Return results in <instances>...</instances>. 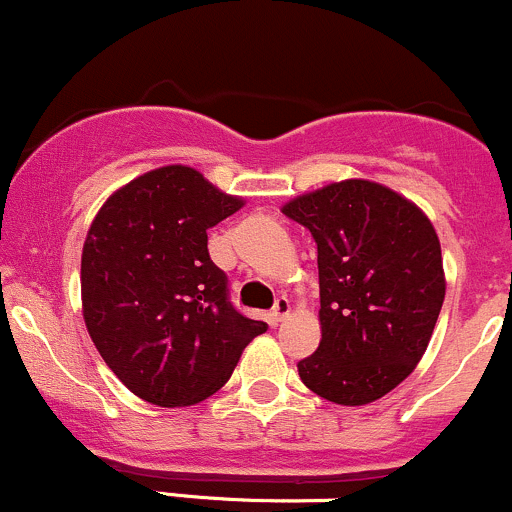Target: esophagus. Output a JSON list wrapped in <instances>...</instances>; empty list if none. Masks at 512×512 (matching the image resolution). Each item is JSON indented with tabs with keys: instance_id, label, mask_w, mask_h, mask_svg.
Returning a JSON list of instances; mask_svg holds the SVG:
<instances>
[{
	"instance_id": "34e87169",
	"label": "esophagus",
	"mask_w": 512,
	"mask_h": 512,
	"mask_svg": "<svg viewBox=\"0 0 512 512\" xmlns=\"http://www.w3.org/2000/svg\"><path fill=\"white\" fill-rule=\"evenodd\" d=\"M288 315H290L288 300L280 298V300L276 302V307H273V310H271V324H280Z\"/></svg>"
}]
</instances>
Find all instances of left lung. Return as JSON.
Listing matches in <instances>:
<instances>
[{
	"label": "left lung",
	"mask_w": 512,
	"mask_h": 512,
	"mask_svg": "<svg viewBox=\"0 0 512 512\" xmlns=\"http://www.w3.org/2000/svg\"><path fill=\"white\" fill-rule=\"evenodd\" d=\"M280 210L317 244L322 339L298 364L302 383L349 408L383 398L420 364L447 293L430 217L364 178L305 192Z\"/></svg>",
	"instance_id": "8db88e82"
}]
</instances>
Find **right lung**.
<instances>
[{
    "mask_svg": "<svg viewBox=\"0 0 512 512\" xmlns=\"http://www.w3.org/2000/svg\"><path fill=\"white\" fill-rule=\"evenodd\" d=\"M244 207L190 166H163L107 197L87 229L82 317L114 376L141 400L185 408L229 381L266 322L227 300L207 229Z\"/></svg>",
    "mask_w": 512,
    "mask_h": 512,
    "instance_id": "right-lung-1",
    "label": "right lung"
}]
</instances>
